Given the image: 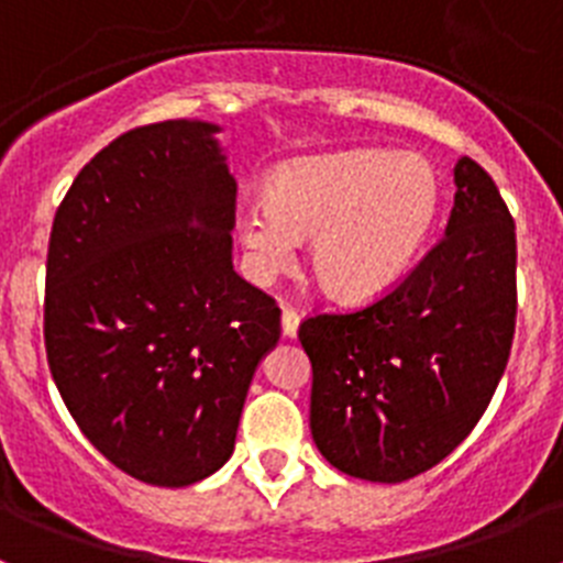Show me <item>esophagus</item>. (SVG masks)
I'll return each mask as SVG.
<instances>
[{
    "label": "esophagus",
    "mask_w": 563,
    "mask_h": 563,
    "mask_svg": "<svg viewBox=\"0 0 563 563\" xmlns=\"http://www.w3.org/2000/svg\"><path fill=\"white\" fill-rule=\"evenodd\" d=\"M298 321H301V316H298L292 307H285V310H282V332H285V338H296Z\"/></svg>",
    "instance_id": "1"
}]
</instances>
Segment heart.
Returning <instances> with one entry per match:
<instances>
[{
  "label": "heart",
  "mask_w": 563,
  "mask_h": 563,
  "mask_svg": "<svg viewBox=\"0 0 563 563\" xmlns=\"http://www.w3.org/2000/svg\"><path fill=\"white\" fill-rule=\"evenodd\" d=\"M440 213V177L415 152L305 157L278 168L267 200L236 211L247 276L273 285L310 242L312 276L338 301L383 296L411 271Z\"/></svg>",
  "instance_id": "obj_1"
}]
</instances>
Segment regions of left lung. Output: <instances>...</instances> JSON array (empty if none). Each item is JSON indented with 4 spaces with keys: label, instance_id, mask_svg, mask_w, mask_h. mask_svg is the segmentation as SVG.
Returning a JSON list of instances; mask_svg holds the SVG:
<instances>
[{
    "label": "left lung",
    "instance_id": "8db88e82",
    "mask_svg": "<svg viewBox=\"0 0 563 563\" xmlns=\"http://www.w3.org/2000/svg\"><path fill=\"white\" fill-rule=\"evenodd\" d=\"M445 236L372 305L305 318L310 431L343 474L406 482L465 440L501 380L516 330V225L490 174L454 166Z\"/></svg>",
    "mask_w": 563,
    "mask_h": 563
}]
</instances>
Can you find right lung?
Returning <instances> with one entry per match:
<instances>
[{
	"instance_id": "add662e5",
	"label": "right lung",
	"mask_w": 563,
	"mask_h": 563,
	"mask_svg": "<svg viewBox=\"0 0 563 563\" xmlns=\"http://www.w3.org/2000/svg\"><path fill=\"white\" fill-rule=\"evenodd\" d=\"M217 123L114 137L49 231L44 346L62 400L123 474L186 487L233 454L282 310L233 271L236 180Z\"/></svg>"
}]
</instances>
